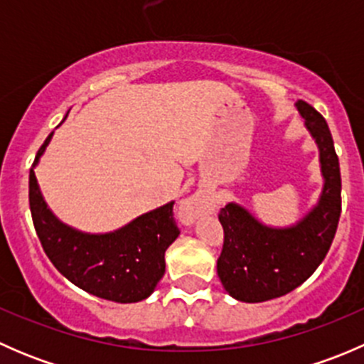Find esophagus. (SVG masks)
<instances>
[{
	"label": "esophagus",
	"mask_w": 364,
	"mask_h": 364,
	"mask_svg": "<svg viewBox=\"0 0 364 364\" xmlns=\"http://www.w3.org/2000/svg\"><path fill=\"white\" fill-rule=\"evenodd\" d=\"M205 209V199L203 196H192L181 203V218L183 222L192 223L197 216Z\"/></svg>",
	"instance_id": "34e87169"
}]
</instances>
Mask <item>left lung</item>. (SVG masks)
<instances>
[{
    "mask_svg": "<svg viewBox=\"0 0 364 364\" xmlns=\"http://www.w3.org/2000/svg\"><path fill=\"white\" fill-rule=\"evenodd\" d=\"M296 107L318 148L324 188L303 220L280 229L260 223L240 204L220 209L223 248L216 271L223 289L245 303H262L299 287L324 260L338 227L341 178L331 132L310 104L297 100Z\"/></svg>",
    "mask_w": 364,
    "mask_h": 364,
    "instance_id": "1",
    "label": "left lung"
}]
</instances>
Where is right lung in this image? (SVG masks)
<instances>
[{
	"instance_id": "right-lung-1",
	"label": "right lung",
	"mask_w": 364,
	"mask_h": 364,
	"mask_svg": "<svg viewBox=\"0 0 364 364\" xmlns=\"http://www.w3.org/2000/svg\"><path fill=\"white\" fill-rule=\"evenodd\" d=\"M53 134L36 153L33 167ZM172 205L174 203L153 209L114 232H80L53 215L40 192L35 171H29V209L43 252L73 285L116 303L146 299L164 277L165 250L179 236Z\"/></svg>"
}]
</instances>
